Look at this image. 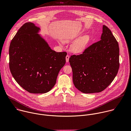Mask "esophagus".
<instances>
[{"label":"esophagus","instance_id":"34e87169","mask_svg":"<svg viewBox=\"0 0 131 131\" xmlns=\"http://www.w3.org/2000/svg\"><path fill=\"white\" fill-rule=\"evenodd\" d=\"M69 56L68 55H67L66 57V62H69Z\"/></svg>","mask_w":131,"mask_h":131}]
</instances>
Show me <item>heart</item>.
<instances>
[{"instance_id": "1", "label": "heart", "mask_w": 131, "mask_h": 131, "mask_svg": "<svg viewBox=\"0 0 131 131\" xmlns=\"http://www.w3.org/2000/svg\"><path fill=\"white\" fill-rule=\"evenodd\" d=\"M75 38L72 37L70 38H67L64 40L65 43H69L72 41ZM90 39V37L88 35H84L79 38L77 39L75 41H74L71 45L70 50L71 51L75 53H79L83 51L85 47L86 46Z\"/></svg>"}]
</instances>
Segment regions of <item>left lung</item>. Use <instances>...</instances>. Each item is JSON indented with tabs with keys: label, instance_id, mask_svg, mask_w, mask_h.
<instances>
[{
	"label": "left lung",
	"instance_id": "1",
	"mask_svg": "<svg viewBox=\"0 0 131 131\" xmlns=\"http://www.w3.org/2000/svg\"><path fill=\"white\" fill-rule=\"evenodd\" d=\"M100 41L69 59L75 87L84 93H99L113 82L119 68L118 43L111 30L103 26Z\"/></svg>",
	"mask_w": 131,
	"mask_h": 131
}]
</instances>
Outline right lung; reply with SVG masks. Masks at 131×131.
Wrapping results in <instances>:
<instances>
[{
    "mask_svg": "<svg viewBox=\"0 0 131 131\" xmlns=\"http://www.w3.org/2000/svg\"><path fill=\"white\" fill-rule=\"evenodd\" d=\"M34 23H25L16 32L9 47V67L12 76L22 88L35 94L50 91L66 63L65 52L52 50L38 34Z\"/></svg>",
    "mask_w": 131,
    "mask_h": 131,
    "instance_id": "1",
    "label": "right lung"
}]
</instances>
